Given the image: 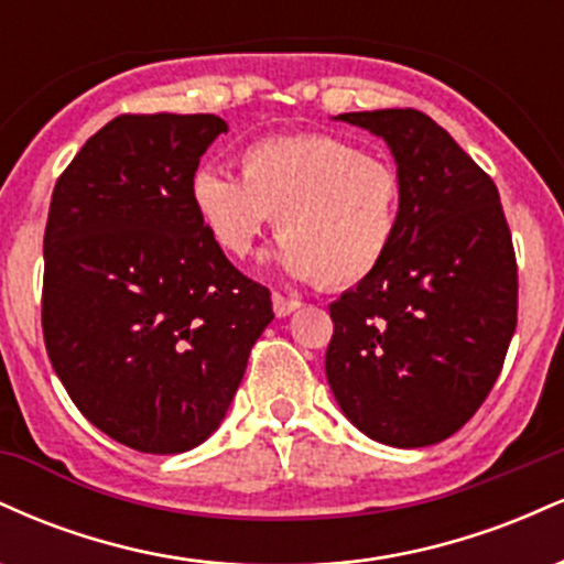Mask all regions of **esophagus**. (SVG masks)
I'll return each instance as SVG.
<instances>
[{
  "label": "esophagus",
  "mask_w": 564,
  "mask_h": 564,
  "mask_svg": "<svg viewBox=\"0 0 564 564\" xmlns=\"http://www.w3.org/2000/svg\"><path fill=\"white\" fill-rule=\"evenodd\" d=\"M302 307V302L300 300H294V296H283V294H273V310H275V315L278 318H286V315H291L294 313V310H300Z\"/></svg>",
  "instance_id": "1"
}]
</instances>
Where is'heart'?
I'll use <instances>...</instances> for the list:
<instances>
[{"mask_svg":"<svg viewBox=\"0 0 564 564\" xmlns=\"http://www.w3.org/2000/svg\"><path fill=\"white\" fill-rule=\"evenodd\" d=\"M238 172L200 170L191 183L193 209L225 254H249L275 214L283 268L321 289L355 286L390 254L403 180L387 159L307 132L254 142Z\"/></svg>","mask_w":564,"mask_h":564,"instance_id":"heart-1","label":"heart"}]
</instances>
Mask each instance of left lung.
I'll use <instances>...</instances> for the list:
<instances>
[{
	"instance_id": "left-lung-1",
	"label": "left lung",
	"mask_w": 564,
	"mask_h": 564,
	"mask_svg": "<svg viewBox=\"0 0 564 564\" xmlns=\"http://www.w3.org/2000/svg\"><path fill=\"white\" fill-rule=\"evenodd\" d=\"M387 140L403 180L381 268L328 304L326 377L347 419L394 448L462 430L517 328V257L498 187L416 108L336 116Z\"/></svg>"
}]
</instances>
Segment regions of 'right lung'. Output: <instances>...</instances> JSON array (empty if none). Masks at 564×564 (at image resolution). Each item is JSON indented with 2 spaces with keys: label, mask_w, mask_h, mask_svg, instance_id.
Listing matches in <instances>:
<instances>
[{
  "label": "right lung",
  "mask_w": 564,
  "mask_h": 564,
  "mask_svg": "<svg viewBox=\"0 0 564 564\" xmlns=\"http://www.w3.org/2000/svg\"><path fill=\"white\" fill-rule=\"evenodd\" d=\"M212 113H121L57 177L44 228L42 332L68 398L140 453H183L228 413L273 321L191 200Z\"/></svg>",
  "instance_id": "add662e5"
}]
</instances>
